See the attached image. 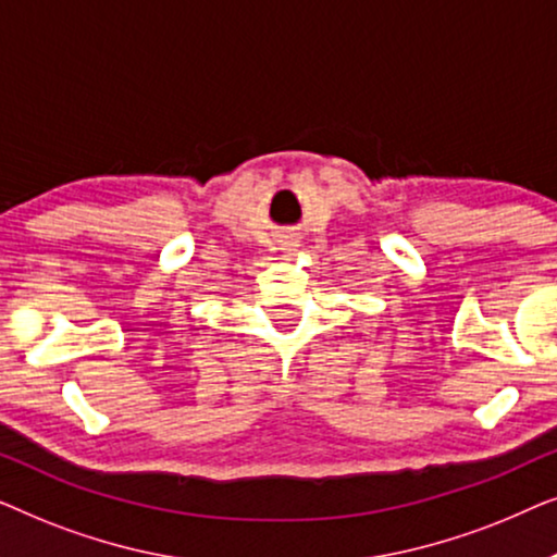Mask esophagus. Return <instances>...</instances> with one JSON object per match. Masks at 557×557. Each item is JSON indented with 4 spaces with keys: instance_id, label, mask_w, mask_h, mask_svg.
Here are the masks:
<instances>
[{
    "instance_id": "obj_1",
    "label": "esophagus",
    "mask_w": 557,
    "mask_h": 557,
    "mask_svg": "<svg viewBox=\"0 0 557 557\" xmlns=\"http://www.w3.org/2000/svg\"><path fill=\"white\" fill-rule=\"evenodd\" d=\"M296 248H299V243L296 240H281V253L292 256V253H296Z\"/></svg>"
}]
</instances>
